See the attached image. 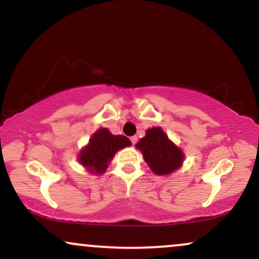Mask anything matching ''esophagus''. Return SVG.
Instances as JSON below:
<instances>
[{"label":"esophagus","instance_id":"esophagus-1","mask_svg":"<svg viewBox=\"0 0 259 259\" xmlns=\"http://www.w3.org/2000/svg\"><path fill=\"white\" fill-rule=\"evenodd\" d=\"M130 141H132L133 145H135L136 141H138V138H136V136H132V138H130Z\"/></svg>","mask_w":259,"mask_h":259}]
</instances>
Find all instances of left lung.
Returning a JSON list of instances; mask_svg holds the SVG:
<instances>
[{
	"label": "left lung",
	"mask_w": 259,
	"mask_h": 259,
	"mask_svg": "<svg viewBox=\"0 0 259 259\" xmlns=\"http://www.w3.org/2000/svg\"><path fill=\"white\" fill-rule=\"evenodd\" d=\"M144 154L151 170L157 175H165L177 170L183 163L184 154L160 127H152L146 132V136L136 144Z\"/></svg>",
	"instance_id": "8db88e82"
}]
</instances>
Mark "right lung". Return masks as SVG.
<instances>
[{"label":"right lung","mask_w":259,"mask_h":259,"mask_svg":"<svg viewBox=\"0 0 259 259\" xmlns=\"http://www.w3.org/2000/svg\"><path fill=\"white\" fill-rule=\"evenodd\" d=\"M126 136L112 135L108 129H100L92 135L90 142L79 154V160L91 173H105L108 162L120 148L130 146Z\"/></svg>","instance_id":"obj_1"}]
</instances>
